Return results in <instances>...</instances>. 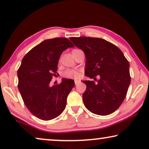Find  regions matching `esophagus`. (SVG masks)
Here are the masks:
<instances>
[{"instance_id":"1","label":"esophagus","mask_w":149,"mask_h":149,"mask_svg":"<svg viewBox=\"0 0 149 149\" xmlns=\"http://www.w3.org/2000/svg\"><path fill=\"white\" fill-rule=\"evenodd\" d=\"M78 83H79V81L78 80H75V85H77Z\"/></svg>"}]
</instances>
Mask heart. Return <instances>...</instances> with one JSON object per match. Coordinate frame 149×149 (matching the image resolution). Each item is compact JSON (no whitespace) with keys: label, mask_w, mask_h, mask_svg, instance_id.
I'll use <instances>...</instances> for the list:
<instances>
[{"label":"heart","mask_w":149,"mask_h":149,"mask_svg":"<svg viewBox=\"0 0 149 149\" xmlns=\"http://www.w3.org/2000/svg\"><path fill=\"white\" fill-rule=\"evenodd\" d=\"M63 77H65V78L77 79L79 78V76H80V74H79V73L77 70H68L63 73Z\"/></svg>","instance_id":"b5f03b06"}]
</instances>
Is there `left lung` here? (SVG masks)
<instances>
[{"instance_id": "1", "label": "left lung", "mask_w": 149, "mask_h": 149, "mask_svg": "<svg viewBox=\"0 0 149 149\" xmlns=\"http://www.w3.org/2000/svg\"><path fill=\"white\" fill-rule=\"evenodd\" d=\"M75 47L85 54V74L96 80L83 81L86 89L83 94L88 110L99 116H107L119 107L130 84V64L124 54L113 44L98 38L72 37Z\"/></svg>"}]
</instances>
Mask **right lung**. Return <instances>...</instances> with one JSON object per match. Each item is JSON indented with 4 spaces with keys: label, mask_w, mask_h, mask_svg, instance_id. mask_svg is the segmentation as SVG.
<instances>
[{
    "label": "right lung",
    "mask_w": 149,
    "mask_h": 149,
    "mask_svg": "<svg viewBox=\"0 0 149 149\" xmlns=\"http://www.w3.org/2000/svg\"><path fill=\"white\" fill-rule=\"evenodd\" d=\"M74 47L66 38L45 40L23 58L17 71L18 89L28 110L42 120L56 118L65 108L74 81L64 78L53 86L50 81L56 75L63 52Z\"/></svg>",
    "instance_id": "right-lung-1"
}]
</instances>
